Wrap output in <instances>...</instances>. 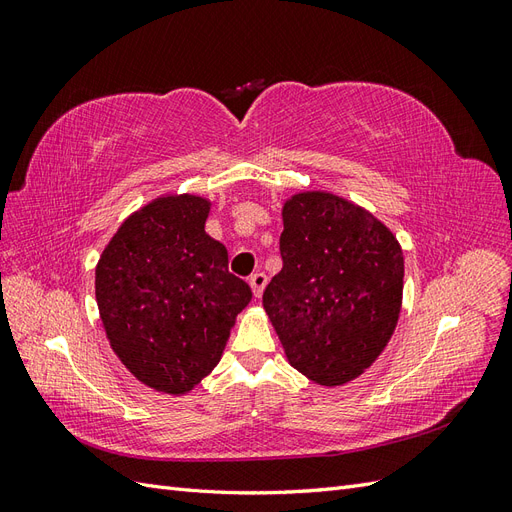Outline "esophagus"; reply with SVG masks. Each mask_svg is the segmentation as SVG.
I'll list each match as a JSON object with an SVG mask.
<instances>
[{
  "label": "esophagus",
  "instance_id": "obj_1",
  "mask_svg": "<svg viewBox=\"0 0 512 512\" xmlns=\"http://www.w3.org/2000/svg\"><path fill=\"white\" fill-rule=\"evenodd\" d=\"M250 286H252L254 297H260L262 290H265V286H267V275L260 273V271L254 273V275L250 277Z\"/></svg>",
  "mask_w": 512,
  "mask_h": 512
}]
</instances>
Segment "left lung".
Masks as SVG:
<instances>
[{
  "label": "left lung",
  "mask_w": 512,
  "mask_h": 512,
  "mask_svg": "<svg viewBox=\"0 0 512 512\" xmlns=\"http://www.w3.org/2000/svg\"><path fill=\"white\" fill-rule=\"evenodd\" d=\"M284 267L262 305L288 361L324 386L361 376L389 344L404 292L391 230L348 200L305 192L284 205Z\"/></svg>",
  "instance_id": "obj_1"
}]
</instances>
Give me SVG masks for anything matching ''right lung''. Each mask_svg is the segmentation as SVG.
Wrapping results in <instances>:
<instances>
[{
  "label": "right lung",
  "instance_id": "right-lung-1",
  "mask_svg": "<svg viewBox=\"0 0 512 512\" xmlns=\"http://www.w3.org/2000/svg\"><path fill=\"white\" fill-rule=\"evenodd\" d=\"M209 203L166 196L121 224L96 269L100 318L132 374L185 393L218 365L252 288L228 271L226 247L205 232Z\"/></svg>",
  "mask_w": 512,
  "mask_h": 512
}]
</instances>
